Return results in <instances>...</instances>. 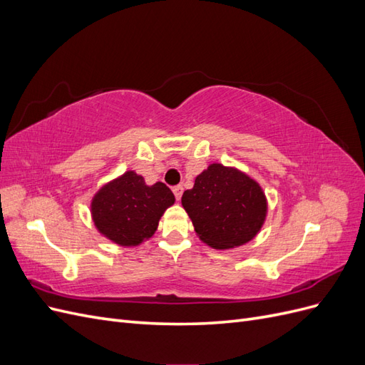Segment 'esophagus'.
I'll return each instance as SVG.
<instances>
[{"mask_svg": "<svg viewBox=\"0 0 365 365\" xmlns=\"http://www.w3.org/2000/svg\"><path fill=\"white\" fill-rule=\"evenodd\" d=\"M182 185H175L173 187V195H175V197H176V200H181V196H182Z\"/></svg>", "mask_w": 365, "mask_h": 365, "instance_id": "obj_1", "label": "esophagus"}]
</instances>
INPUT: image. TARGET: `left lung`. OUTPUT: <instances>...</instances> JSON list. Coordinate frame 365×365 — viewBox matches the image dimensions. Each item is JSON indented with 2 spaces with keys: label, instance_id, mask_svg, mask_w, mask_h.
Returning a JSON list of instances; mask_svg holds the SVG:
<instances>
[{
  "label": "left lung",
  "instance_id": "8db88e82",
  "mask_svg": "<svg viewBox=\"0 0 365 365\" xmlns=\"http://www.w3.org/2000/svg\"><path fill=\"white\" fill-rule=\"evenodd\" d=\"M181 204L197 237L215 250L248 244L259 235L268 215L262 185L245 172L220 163L210 164L185 190Z\"/></svg>",
  "mask_w": 365,
  "mask_h": 365
}]
</instances>
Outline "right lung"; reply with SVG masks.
<instances>
[{
    "mask_svg": "<svg viewBox=\"0 0 365 365\" xmlns=\"http://www.w3.org/2000/svg\"><path fill=\"white\" fill-rule=\"evenodd\" d=\"M175 204L168 185H148L128 170L102 185L91 200V217L98 233L120 247H137L150 239L165 210Z\"/></svg>",
    "mask_w": 365,
    "mask_h": 365,
    "instance_id": "right-lung-1",
    "label": "right lung"
}]
</instances>
